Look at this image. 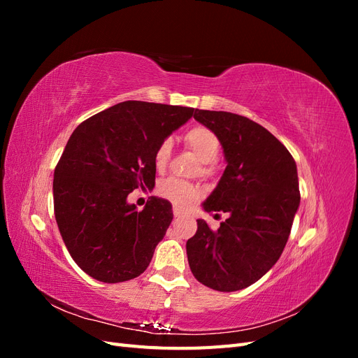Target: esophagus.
<instances>
[{
  "label": "esophagus",
  "mask_w": 358,
  "mask_h": 358,
  "mask_svg": "<svg viewBox=\"0 0 358 358\" xmlns=\"http://www.w3.org/2000/svg\"><path fill=\"white\" fill-rule=\"evenodd\" d=\"M173 215H175V218H180V216H182V212H180V210H178V209L175 208V209H173Z\"/></svg>",
  "instance_id": "esophagus-1"
}]
</instances>
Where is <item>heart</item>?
Here are the masks:
<instances>
[{
	"mask_svg": "<svg viewBox=\"0 0 358 358\" xmlns=\"http://www.w3.org/2000/svg\"><path fill=\"white\" fill-rule=\"evenodd\" d=\"M183 143L191 150V152L200 159V169L197 170L200 176L210 178L215 171L213 161L218 157L221 150V140L216 136L215 131L204 125H196L189 128L188 131L183 134ZM171 155V140L164 138L157 146L154 154V162L157 169H164ZM158 196L170 201L178 210H185L189 206L196 203L201 191L196 183L182 180L176 178H170L162 180L157 188Z\"/></svg>",
	"mask_w": 358,
	"mask_h": 358,
	"instance_id": "1",
	"label": "heart"
}]
</instances>
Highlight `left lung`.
I'll list each match as a JSON object with an SVG mask.
<instances>
[{
	"instance_id": "8db88e82",
	"label": "left lung",
	"mask_w": 358,
	"mask_h": 358,
	"mask_svg": "<svg viewBox=\"0 0 358 358\" xmlns=\"http://www.w3.org/2000/svg\"><path fill=\"white\" fill-rule=\"evenodd\" d=\"M194 119L220 137L227 161L203 209L230 216L216 231L197 220L187 242L188 263L206 287L243 289L275 266L287 245L300 204L296 161L272 133L245 116L196 109Z\"/></svg>"
}]
</instances>
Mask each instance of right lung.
<instances>
[{
	"label": "right lung",
	"instance_id": "1",
	"mask_svg": "<svg viewBox=\"0 0 358 358\" xmlns=\"http://www.w3.org/2000/svg\"><path fill=\"white\" fill-rule=\"evenodd\" d=\"M192 115V107L124 101L70 136L53 175V209L71 258L91 278L124 282L149 266L173 220L171 204L150 197L137 210L127 197L154 188L157 146Z\"/></svg>",
	"mask_w": 358,
	"mask_h": 358
}]
</instances>
